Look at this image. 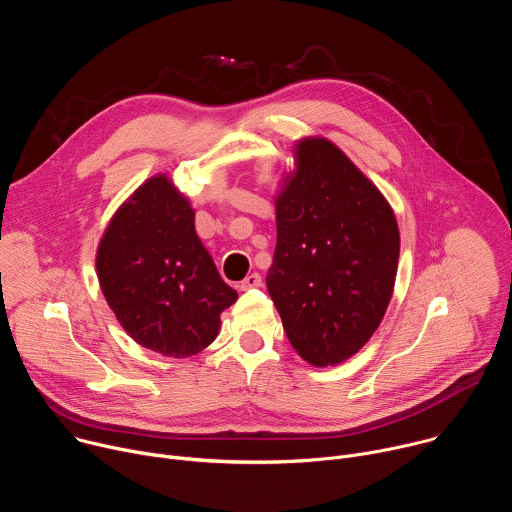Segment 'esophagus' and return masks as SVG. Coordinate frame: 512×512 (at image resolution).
<instances>
[{"mask_svg":"<svg viewBox=\"0 0 512 512\" xmlns=\"http://www.w3.org/2000/svg\"><path fill=\"white\" fill-rule=\"evenodd\" d=\"M261 283H263V279H261V275H259V273H249V275L239 283V287L245 291V289L261 287Z\"/></svg>","mask_w":512,"mask_h":512,"instance_id":"esophagus-1","label":"esophagus"}]
</instances>
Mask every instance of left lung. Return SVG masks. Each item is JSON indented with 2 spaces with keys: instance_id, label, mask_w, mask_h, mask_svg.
I'll use <instances>...</instances> for the list:
<instances>
[{
  "instance_id": "1",
  "label": "left lung",
  "mask_w": 512,
  "mask_h": 512,
  "mask_svg": "<svg viewBox=\"0 0 512 512\" xmlns=\"http://www.w3.org/2000/svg\"><path fill=\"white\" fill-rule=\"evenodd\" d=\"M275 196L269 296L296 352L314 367L356 354L393 296L399 227L381 190L326 137H304Z\"/></svg>"
}]
</instances>
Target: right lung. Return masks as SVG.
<instances>
[{
  "label": "right lung",
  "instance_id": "add662e5",
  "mask_svg": "<svg viewBox=\"0 0 512 512\" xmlns=\"http://www.w3.org/2000/svg\"><path fill=\"white\" fill-rule=\"evenodd\" d=\"M103 296L143 348L186 358L221 328L237 291L194 229V208L166 174L145 180L113 214L97 249Z\"/></svg>",
  "mask_w": 512,
  "mask_h": 512
}]
</instances>
